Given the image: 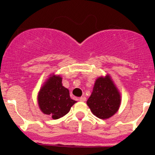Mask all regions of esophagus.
<instances>
[{"label": "esophagus", "mask_w": 155, "mask_h": 155, "mask_svg": "<svg viewBox=\"0 0 155 155\" xmlns=\"http://www.w3.org/2000/svg\"><path fill=\"white\" fill-rule=\"evenodd\" d=\"M79 100H80L81 102H85V101H86V97H84V96L81 97V98H79Z\"/></svg>", "instance_id": "34e87169"}]
</instances>
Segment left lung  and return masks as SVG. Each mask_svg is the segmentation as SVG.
I'll list each match as a JSON object with an SVG mask.
<instances>
[{"instance_id": "obj_1", "label": "left lung", "mask_w": 155, "mask_h": 155, "mask_svg": "<svg viewBox=\"0 0 155 155\" xmlns=\"http://www.w3.org/2000/svg\"><path fill=\"white\" fill-rule=\"evenodd\" d=\"M87 104L93 114L102 120L109 118L117 112L120 95L109 76L97 79Z\"/></svg>"}]
</instances>
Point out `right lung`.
I'll return each instance as SVG.
<instances>
[{
    "label": "right lung",
    "instance_id": "obj_1",
    "mask_svg": "<svg viewBox=\"0 0 155 155\" xmlns=\"http://www.w3.org/2000/svg\"><path fill=\"white\" fill-rule=\"evenodd\" d=\"M39 108L43 113L54 120L65 116L76 102L70 97L69 90L62 85L61 77L53 75L39 91Z\"/></svg>",
    "mask_w": 155,
    "mask_h": 155
}]
</instances>
